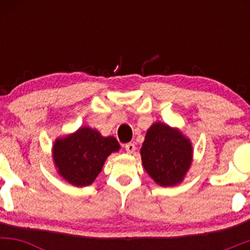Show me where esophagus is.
Masks as SVG:
<instances>
[{"instance_id":"34e87169","label":"esophagus","mask_w":250,"mask_h":250,"mask_svg":"<svg viewBox=\"0 0 250 250\" xmlns=\"http://www.w3.org/2000/svg\"><path fill=\"white\" fill-rule=\"evenodd\" d=\"M125 150H127L128 154H133L134 151H135V149H136V148H135L134 143H131V142L130 143H127V145L125 146Z\"/></svg>"}]
</instances>
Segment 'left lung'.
<instances>
[{
    "label": "left lung",
    "instance_id": "left-lung-1",
    "mask_svg": "<svg viewBox=\"0 0 250 250\" xmlns=\"http://www.w3.org/2000/svg\"><path fill=\"white\" fill-rule=\"evenodd\" d=\"M143 167L162 187L183 181L193 161V147L179 129L156 122L148 129L141 148Z\"/></svg>",
    "mask_w": 250,
    "mask_h": 250
}]
</instances>
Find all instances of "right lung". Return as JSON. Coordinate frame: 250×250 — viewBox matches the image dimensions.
I'll list each match as a JSON object with an SVG mask.
<instances>
[{
  "instance_id": "1",
  "label": "right lung",
  "mask_w": 250,
  "mask_h": 250,
  "mask_svg": "<svg viewBox=\"0 0 250 250\" xmlns=\"http://www.w3.org/2000/svg\"><path fill=\"white\" fill-rule=\"evenodd\" d=\"M119 149L115 137H103L95 129L81 127L74 134L56 140L53 159L63 179L76 187H85L96 179L105 159Z\"/></svg>"
}]
</instances>
